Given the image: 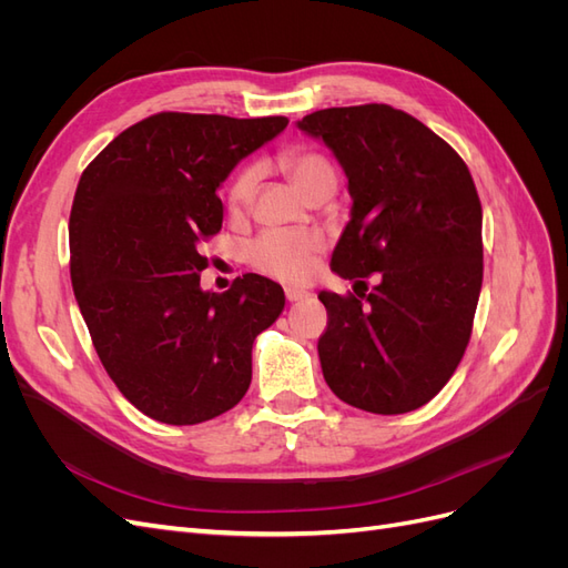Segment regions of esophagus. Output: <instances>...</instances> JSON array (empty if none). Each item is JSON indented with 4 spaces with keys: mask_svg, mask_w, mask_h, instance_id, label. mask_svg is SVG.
<instances>
[{
    "mask_svg": "<svg viewBox=\"0 0 568 568\" xmlns=\"http://www.w3.org/2000/svg\"><path fill=\"white\" fill-rule=\"evenodd\" d=\"M284 294H286V301H288V303H296V301L311 298V291L298 288V286H286V288H284Z\"/></svg>",
    "mask_w": 568,
    "mask_h": 568,
    "instance_id": "34e87169",
    "label": "esophagus"
}]
</instances>
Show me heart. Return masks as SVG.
Wrapping results in <instances>:
<instances>
[{
	"label": "heart",
	"instance_id": "obj_1",
	"mask_svg": "<svg viewBox=\"0 0 568 568\" xmlns=\"http://www.w3.org/2000/svg\"><path fill=\"white\" fill-rule=\"evenodd\" d=\"M282 168L294 180L301 194H313L320 186H334L336 189V173L332 163L320 153L294 149L286 151L282 156ZM257 184V168L248 165L239 173L230 186V209L234 213H242L251 203V196ZM324 239L317 232H284L274 230L263 234L251 246V263L284 282H301L313 272L315 255L322 251Z\"/></svg>",
	"mask_w": 568,
	"mask_h": 568
}]
</instances>
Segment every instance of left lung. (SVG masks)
Masks as SVG:
<instances>
[{"mask_svg": "<svg viewBox=\"0 0 568 568\" xmlns=\"http://www.w3.org/2000/svg\"><path fill=\"white\" fill-rule=\"evenodd\" d=\"M296 128L324 142L348 180L332 272L357 284L379 274L359 300L320 291L324 379L374 415L417 409L448 384L471 336L484 282L474 180L448 142L386 104L315 111Z\"/></svg>", "mask_w": 568, "mask_h": 568, "instance_id": "obj_1", "label": "left lung"}]
</instances>
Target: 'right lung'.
Segmentation results:
<instances>
[{"mask_svg":"<svg viewBox=\"0 0 568 568\" xmlns=\"http://www.w3.org/2000/svg\"><path fill=\"white\" fill-rule=\"evenodd\" d=\"M288 120L156 113L120 132L73 199L71 280L101 365L163 424H201L251 386V348L284 311V291L244 274L201 288V242L220 232V184Z\"/></svg>","mask_w":568,"mask_h":568,"instance_id":"add662e5","label":"right lung"}]
</instances>
